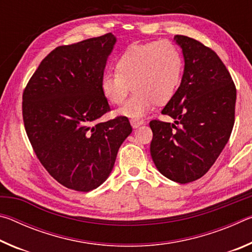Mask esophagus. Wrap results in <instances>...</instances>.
Masks as SVG:
<instances>
[{
  "label": "esophagus",
  "instance_id": "34e87169",
  "mask_svg": "<svg viewBox=\"0 0 252 252\" xmlns=\"http://www.w3.org/2000/svg\"><path fill=\"white\" fill-rule=\"evenodd\" d=\"M130 123L131 126L133 129H136V127H139L140 126L144 125V121L143 120H139V119H132V120H130Z\"/></svg>",
  "mask_w": 252,
  "mask_h": 252
}]
</instances>
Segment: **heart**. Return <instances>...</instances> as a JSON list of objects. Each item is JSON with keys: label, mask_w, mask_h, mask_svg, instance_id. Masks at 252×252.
I'll return each instance as SVG.
<instances>
[{"label": "heart", "mask_w": 252, "mask_h": 252, "mask_svg": "<svg viewBox=\"0 0 252 252\" xmlns=\"http://www.w3.org/2000/svg\"><path fill=\"white\" fill-rule=\"evenodd\" d=\"M182 73V55L171 42L132 45L118 59L117 72H105L102 76L101 90L111 104L120 105L133 88V95L117 114L140 119L156 103L164 104L172 99Z\"/></svg>", "instance_id": "1"}]
</instances>
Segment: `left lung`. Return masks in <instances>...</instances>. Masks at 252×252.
<instances>
[{"instance_id":"obj_1","label":"left lung","mask_w":252,"mask_h":252,"mask_svg":"<svg viewBox=\"0 0 252 252\" xmlns=\"http://www.w3.org/2000/svg\"><path fill=\"white\" fill-rule=\"evenodd\" d=\"M185 69L180 87L162 114L174 123L152 120V160L161 174L179 183L198 180L228 143L237 91L220 58L199 41L176 35Z\"/></svg>"}]
</instances>
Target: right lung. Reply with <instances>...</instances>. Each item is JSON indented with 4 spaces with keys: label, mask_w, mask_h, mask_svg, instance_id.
Instances as JSON below:
<instances>
[{
    "label": "right lung",
    "mask_w": 252,
    "mask_h": 252,
    "mask_svg": "<svg viewBox=\"0 0 252 252\" xmlns=\"http://www.w3.org/2000/svg\"><path fill=\"white\" fill-rule=\"evenodd\" d=\"M116 43L108 33L58 46L23 92L24 126L36 157L59 183L81 192L108 179L132 132L126 117L99 122L110 111L101 79Z\"/></svg>",
    "instance_id": "add662e5"
}]
</instances>
